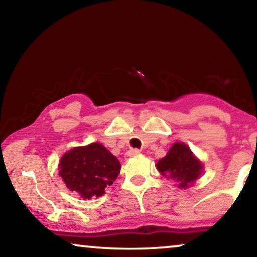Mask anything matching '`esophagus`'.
Returning <instances> with one entry per match:
<instances>
[{"label": "esophagus", "instance_id": "esophagus-1", "mask_svg": "<svg viewBox=\"0 0 257 257\" xmlns=\"http://www.w3.org/2000/svg\"><path fill=\"white\" fill-rule=\"evenodd\" d=\"M139 153H140V150L132 149L131 151H128V152H127V156L131 157V156H136V154H139Z\"/></svg>", "mask_w": 257, "mask_h": 257}]
</instances>
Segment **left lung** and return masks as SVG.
Instances as JSON below:
<instances>
[{"mask_svg":"<svg viewBox=\"0 0 257 257\" xmlns=\"http://www.w3.org/2000/svg\"><path fill=\"white\" fill-rule=\"evenodd\" d=\"M201 161L196 159L191 149L182 143H175L167 156L158 161L157 168L161 174L177 181L179 187L187 188L202 173Z\"/></svg>","mask_w":257,"mask_h":257,"instance_id":"obj_1","label":"left lung"}]
</instances>
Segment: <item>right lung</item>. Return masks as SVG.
I'll list each match as a JSON object with an SVG mask.
<instances>
[{
  "label": "right lung",
  "mask_w": 257,
  "mask_h": 257,
  "mask_svg": "<svg viewBox=\"0 0 257 257\" xmlns=\"http://www.w3.org/2000/svg\"><path fill=\"white\" fill-rule=\"evenodd\" d=\"M120 163L101 144L75 147L62 157L59 175L70 191L83 199L101 196L120 172Z\"/></svg>",
  "instance_id": "right-lung-1"
}]
</instances>
